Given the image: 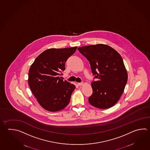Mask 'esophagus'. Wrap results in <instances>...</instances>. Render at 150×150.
Wrapping results in <instances>:
<instances>
[{"label":"esophagus","mask_w":150,"mask_h":150,"mask_svg":"<svg viewBox=\"0 0 150 150\" xmlns=\"http://www.w3.org/2000/svg\"><path fill=\"white\" fill-rule=\"evenodd\" d=\"M77 84L79 85V86H82V85H83V83H77Z\"/></svg>","instance_id":"34e87169"}]
</instances>
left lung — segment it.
Wrapping results in <instances>:
<instances>
[{"label":"left lung","mask_w":150,"mask_h":150,"mask_svg":"<svg viewBox=\"0 0 150 150\" xmlns=\"http://www.w3.org/2000/svg\"><path fill=\"white\" fill-rule=\"evenodd\" d=\"M89 61L96 81L91 83L93 93L88 102L100 109L112 107L124 92L128 74L122 56L116 50L103 44L78 48Z\"/></svg>","instance_id":"8db88e82"}]
</instances>
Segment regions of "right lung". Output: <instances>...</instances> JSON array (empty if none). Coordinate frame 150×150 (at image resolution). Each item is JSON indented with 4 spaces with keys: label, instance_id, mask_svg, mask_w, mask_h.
<instances>
[{
    "label": "right lung",
    "instance_id": "add662e5",
    "mask_svg": "<svg viewBox=\"0 0 150 150\" xmlns=\"http://www.w3.org/2000/svg\"><path fill=\"white\" fill-rule=\"evenodd\" d=\"M76 49L77 47L49 49L37 57L30 68L28 85L39 105L46 110H62L69 103L76 87L59 75Z\"/></svg>",
    "mask_w": 150,
    "mask_h": 150
}]
</instances>
